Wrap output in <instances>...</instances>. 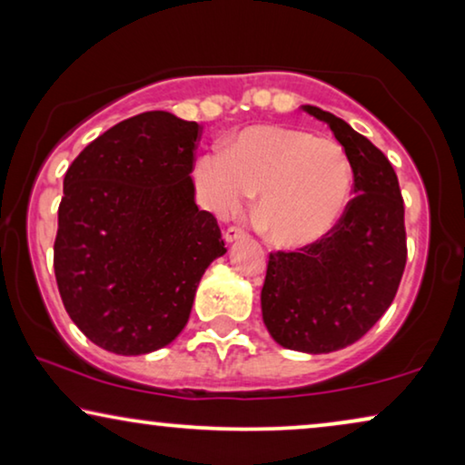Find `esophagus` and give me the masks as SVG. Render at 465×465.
I'll use <instances>...</instances> for the list:
<instances>
[{
    "mask_svg": "<svg viewBox=\"0 0 465 465\" xmlns=\"http://www.w3.org/2000/svg\"><path fill=\"white\" fill-rule=\"evenodd\" d=\"M245 237V232L241 231V228H237V226H231L228 228V231L224 232V241L226 243H234V241H239V239H243Z\"/></svg>",
    "mask_w": 465,
    "mask_h": 465,
    "instance_id": "34e87169",
    "label": "esophagus"
}]
</instances>
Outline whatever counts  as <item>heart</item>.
Returning a JSON list of instances; mask_svg holds the SVG:
<instances>
[{"instance_id":"1","label":"heart","mask_w":465,"mask_h":465,"mask_svg":"<svg viewBox=\"0 0 465 465\" xmlns=\"http://www.w3.org/2000/svg\"><path fill=\"white\" fill-rule=\"evenodd\" d=\"M196 193L215 215H232L258 194V231L272 245L304 247L339 224L351 196V163L341 143L282 124H253L194 167Z\"/></svg>"}]
</instances>
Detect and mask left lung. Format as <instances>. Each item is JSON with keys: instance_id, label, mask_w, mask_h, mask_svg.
<instances>
[{"instance_id": "8db88e82", "label": "left lung", "mask_w": 465, "mask_h": 465, "mask_svg": "<svg viewBox=\"0 0 465 465\" xmlns=\"http://www.w3.org/2000/svg\"><path fill=\"white\" fill-rule=\"evenodd\" d=\"M302 110L345 148L355 196L317 243L271 253L260 304L279 345L330 353L360 341L396 296L406 264L404 201L396 171L371 139L320 107Z\"/></svg>"}]
</instances>
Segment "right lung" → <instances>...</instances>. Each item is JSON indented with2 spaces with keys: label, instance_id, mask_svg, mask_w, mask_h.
Masks as SVG:
<instances>
[{
  "label": "right lung",
  "instance_id": "1",
  "mask_svg": "<svg viewBox=\"0 0 465 465\" xmlns=\"http://www.w3.org/2000/svg\"><path fill=\"white\" fill-rule=\"evenodd\" d=\"M199 124L143 112L80 152L63 180L54 275L72 322L118 355L167 347L226 247L194 203Z\"/></svg>",
  "mask_w": 465,
  "mask_h": 465
}]
</instances>
